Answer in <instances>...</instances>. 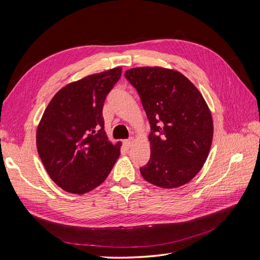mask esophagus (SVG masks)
I'll use <instances>...</instances> for the list:
<instances>
[{"label":"esophagus","instance_id":"obj_1","mask_svg":"<svg viewBox=\"0 0 260 260\" xmlns=\"http://www.w3.org/2000/svg\"><path fill=\"white\" fill-rule=\"evenodd\" d=\"M133 143H135V139H133V138H131V139H129V140L123 141L124 146L128 147V148H130V147L133 145Z\"/></svg>","mask_w":260,"mask_h":260}]
</instances>
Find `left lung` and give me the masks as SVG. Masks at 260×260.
<instances>
[{
    "mask_svg": "<svg viewBox=\"0 0 260 260\" xmlns=\"http://www.w3.org/2000/svg\"><path fill=\"white\" fill-rule=\"evenodd\" d=\"M137 89L151 124V157L141 175L156 186L177 188L199 174L214 137L210 109L199 89L174 69L137 67L124 74Z\"/></svg>",
    "mask_w": 260,
    "mask_h": 260,
    "instance_id": "1",
    "label": "left lung"
}]
</instances>
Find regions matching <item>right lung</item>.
Returning a JSON list of instances; mask_svg holds the SVG:
<instances>
[{"mask_svg":"<svg viewBox=\"0 0 260 260\" xmlns=\"http://www.w3.org/2000/svg\"><path fill=\"white\" fill-rule=\"evenodd\" d=\"M116 67L61 88L37 129V149L50 178L62 190L82 195L106 180L120 155L109 142L102 116L108 92L120 79Z\"/></svg>","mask_w":260,"mask_h":260,"instance_id":"1","label":"right lung"}]
</instances>
